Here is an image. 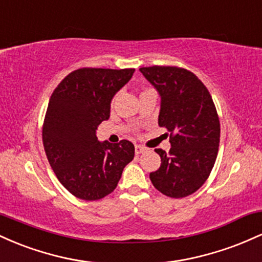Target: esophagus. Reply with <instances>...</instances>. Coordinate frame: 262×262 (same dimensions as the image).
Instances as JSON below:
<instances>
[{
	"label": "esophagus",
	"instance_id": "1",
	"mask_svg": "<svg viewBox=\"0 0 262 262\" xmlns=\"http://www.w3.org/2000/svg\"><path fill=\"white\" fill-rule=\"evenodd\" d=\"M144 150H145V148H144V146H141V145H135V154H137V155L141 154V152H143Z\"/></svg>",
	"mask_w": 262,
	"mask_h": 262
}]
</instances>
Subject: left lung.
<instances>
[{
	"mask_svg": "<svg viewBox=\"0 0 262 262\" xmlns=\"http://www.w3.org/2000/svg\"><path fill=\"white\" fill-rule=\"evenodd\" d=\"M161 97L159 125L171 149H155L161 165L150 173L154 187L171 198L194 193L208 179L218 155L221 123L212 96L191 71L177 66L140 68Z\"/></svg>",
	"mask_w": 262,
	"mask_h": 262,
	"instance_id": "obj_1",
	"label": "left lung"
}]
</instances>
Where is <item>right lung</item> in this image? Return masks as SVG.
Here are the masks:
<instances>
[{"instance_id": "add662e5", "label": "right lung", "mask_w": 262, "mask_h": 262, "mask_svg": "<svg viewBox=\"0 0 262 262\" xmlns=\"http://www.w3.org/2000/svg\"><path fill=\"white\" fill-rule=\"evenodd\" d=\"M134 71L77 69L50 97L43 123L45 154L61 185L80 200L97 201L113 192L125 165L133 160L130 141L101 143L96 130L110 118L113 96Z\"/></svg>"}]
</instances>
